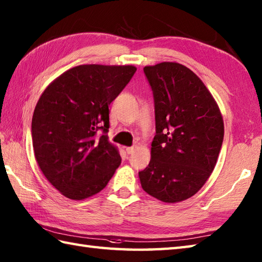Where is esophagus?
Masks as SVG:
<instances>
[{"instance_id":"obj_1","label":"esophagus","mask_w":262,"mask_h":262,"mask_svg":"<svg viewBox=\"0 0 262 262\" xmlns=\"http://www.w3.org/2000/svg\"><path fill=\"white\" fill-rule=\"evenodd\" d=\"M125 151L127 155H131L136 151V147H127V148H125Z\"/></svg>"}]
</instances>
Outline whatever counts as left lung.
<instances>
[{
    "label": "left lung",
    "instance_id": "left-lung-1",
    "mask_svg": "<svg viewBox=\"0 0 262 262\" xmlns=\"http://www.w3.org/2000/svg\"><path fill=\"white\" fill-rule=\"evenodd\" d=\"M143 72L154 93L156 136L139 178L155 199L182 202L214 170L224 137L222 114L201 78L182 63L165 61Z\"/></svg>",
    "mask_w": 262,
    "mask_h": 262
}]
</instances>
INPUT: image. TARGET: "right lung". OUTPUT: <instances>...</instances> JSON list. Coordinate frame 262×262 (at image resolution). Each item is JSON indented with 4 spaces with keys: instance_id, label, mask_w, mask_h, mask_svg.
I'll use <instances>...</instances> for the list:
<instances>
[{
    "instance_id": "add662e5",
    "label": "right lung",
    "mask_w": 262,
    "mask_h": 262,
    "mask_svg": "<svg viewBox=\"0 0 262 262\" xmlns=\"http://www.w3.org/2000/svg\"><path fill=\"white\" fill-rule=\"evenodd\" d=\"M136 71L131 65L76 66L40 96L31 124L34 157L48 182L67 199L97 194L120 166L119 151L106 135L108 105Z\"/></svg>"
}]
</instances>
